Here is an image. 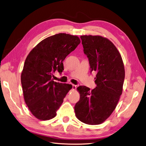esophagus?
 Instances as JSON below:
<instances>
[{
  "label": "esophagus",
  "instance_id": "obj_1",
  "mask_svg": "<svg viewBox=\"0 0 146 146\" xmlns=\"http://www.w3.org/2000/svg\"><path fill=\"white\" fill-rule=\"evenodd\" d=\"M72 89L73 90H75L76 89V88H77V86H76V85H72Z\"/></svg>",
  "mask_w": 146,
  "mask_h": 146
}]
</instances>
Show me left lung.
<instances>
[{"label":"left lung","mask_w":146,"mask_h":146,"mask_svg":"<svg viewBox=\"0 0 146 146\" xmlns=\"http://www.w3.org/2000/svg\"><path fill=\"white\" fill-rule=\"evenodd\" d=\"M90 72L97 73L92 90L80 86V100L74 107L78 120L89 125L104 122L115 109L122 94L125 70L121 54L113 44L100 36H81Z\"/></svg>","instance_id":"obj_1"}]
</instances>
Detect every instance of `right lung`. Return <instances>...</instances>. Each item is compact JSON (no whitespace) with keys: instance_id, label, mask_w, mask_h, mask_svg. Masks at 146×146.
Segmentation results:
<instances>
[{"instance_id":"right-lung-1","label":"right lung","mask_w":146,"mask_h":146,"mask_svg":"<svg viewBox=\"0 0 146 146\" xmlns=\"http://www.w3.org/2000/svg\"><path fill=\"white\" fill-rule=\"evenodd\" d=\"M80 43L77 36L58 33L43 39L25 59L21 84L26 105L38 119L54 118L72 85L56 82L52 76L64 70L63 61Z\"/></svg>"}]
</instances>
